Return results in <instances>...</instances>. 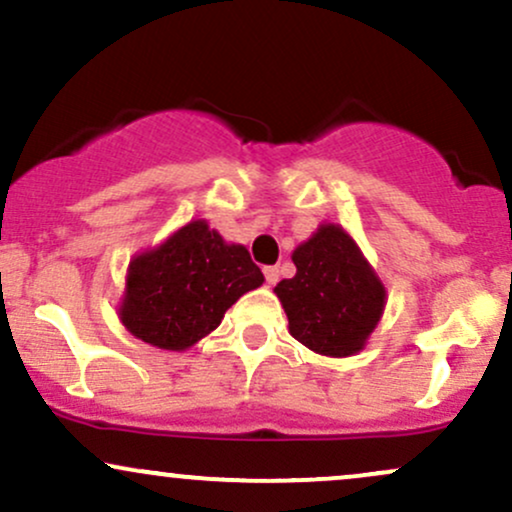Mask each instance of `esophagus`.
<instances>
[{"label":"esophagus","mask_w":512,"mask_h":512,"mask_svg":"<svg viewBox=\"0 0 512 512\" xmlns=\"http://www.w3.org/2000/svg\"><path fill=\"white\" fill-rule=\"evenodd\" d=\"M264 279L269 286H274L279 281V267H264Z\"/></svg>","instance_id":"1"}]
</instances>
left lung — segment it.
Segmentation results:
<instances>
[{
	"instance_id": "left-lung-1",
	"label": "left lung",
	"mask_w": 512,
	"mask_h": 512,
	"mask_svg": "<svg viewBox=\"0 0 512 512\" xmlns=\"http://www.w3.org/2000/svg\"><path fill=\"white\" fill-rule=\"evenodd\" d=\"M291 260L296 276L274 286L291 337L332 358L363 351L383 317L387 291L356 240L339 223H320Z\"/></svg>"
}]
</instances>
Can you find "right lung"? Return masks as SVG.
<instances>
[{"label": "right lung", "mask_w": 512, "mask_h": 512, "mask_svg": "<svg viewBox=\"0 0 512 512\" xmlns=\"http://www.w3.org/2000/svg\"><path fill=\"white\" fill-rule=\"evenodd\" d=\"M262 281L245 245L226 243L207 221L195 219L132 257L117 315L142 342L185 351L214 332L226 310Z\"/></svg>", "instance_id": "add662e5"}]
</instances>
